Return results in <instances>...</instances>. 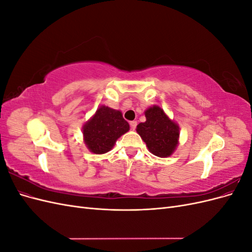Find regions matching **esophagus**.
Masks as SVG:
<instances>
[{
	"mask_svg": "<svg viewBox=\"0 0 252 252\" xmlns=\"http://www.w3.org/2000/svg\"><path fill=\"white\" fill-rule=\"evenodd\" d=\"M135 127H136V122H135V121H132V122H130V128L132 129V130H134Z\"/></svg>",
	"mask_w": 252,
	"mask_h": 252,
	"instance_id": "1",
	"label": "esophagus"
}]
</instances>
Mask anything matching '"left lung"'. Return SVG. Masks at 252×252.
<instances>
[{
	"instance_id": "obj_1",
	"label": "left lung",
	"mask_w": 252,
	"mask_h": 252,
	"mask_svg": "<svg viewBox=\"0 0 252 252\" xmlns=\"http://www.w3.org/2000/svg\"><path fill=\"white\" fill-rule=\"evenodd\" d=\"M146 121L136 126V132L146 143L148 150L158 158H168L177 149L180 127L163 108L152 105L145 110Z\"/></svg>"
}]
</instances>
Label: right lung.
Wrapping results in <instances>:
<instances>
[{"label": "right lung", "instance_id": "1", "mask_svg": "<svg viewBox=\"0 0 252 252\" xmlns=\"http://www.w3.org/2000/svg\"><path fill=\"white\" fill-rule=\"evenodd\" d=\"M129 129L130 126L120 110L102 105L83 125V140L90 152L104 155L113 148L117 140Z\"/></svg>", "mask_w": 252, "mask_h": 252}]
</instances>
